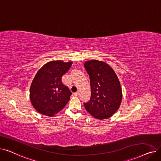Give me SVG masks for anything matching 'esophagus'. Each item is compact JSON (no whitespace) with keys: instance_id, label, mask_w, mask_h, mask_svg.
Returning a JSON list of instances; mask_svg holds the SVG:
<instances>
[{"instance_id":"esophagus-1","label":"esophagus","mask_w":161,"mask_h":161,"mask_svg":"<svg viewBox=\"0 0 161 161\" xmlns=\"http://www.w3.org/2000/svg\"><path fill=\"white\" fill-rule=\"evenodd\" d=\"M79 95H80V92H74V95L75 96V97L79 96Z\"/></svg>"}]
</instances>
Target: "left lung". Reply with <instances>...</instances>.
I'll list each match as a JSON object with an SVG mask.
<instances>
[{"mask_svg":"<svg viewBox=\"0 0 161 161\" xmlns=\"http://www.w3.org/2000/svg\"><path fill=\"white\" fill-rule=\"evenodd\" d=\"M84 66L89 75L91 89V99L84 106L95 119H108L121 103L120 81L112 68L104 61L93 59L86 61Z\"/></svg>","mask_w":161,"mask_h":161,"instance_id":"1","label":"left lung"}]
</instances>
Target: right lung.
I'll return each mask as SVG.
<instances>
[{
    "label": "right lung",
    "mask_w": 161,
    "mask_h": 161,
    "mask_svg": "<svg viewBox=\"0 0 161 161\" xmlns=\"http://www.w3.org/2000/svg\"><path fill=\"white\" fill-rule=\"evenodd\" d=\"M72 64V61H52L41 67L30 87L32 105L40 114L53 117L65 107L72 92L62 83V76Z\"/></svg>",
    "instance_id": "add662e5"
}]
</instances>
